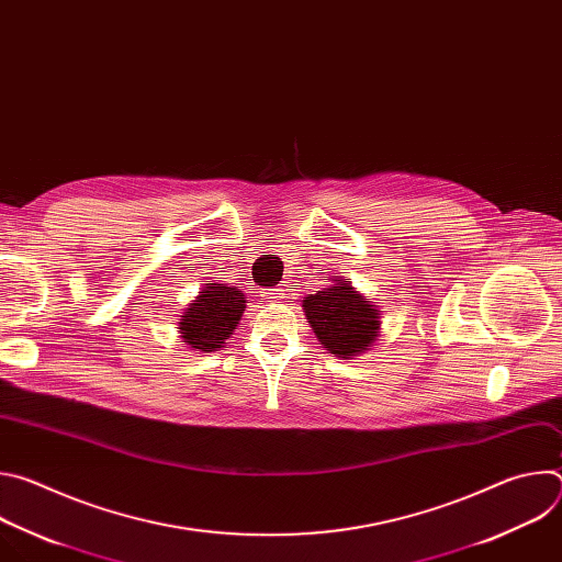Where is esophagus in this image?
<instances>
[{"instance_id":"obj_1","label":"esophagus","mask_w":562,"mask_h":562,"mask_svg":"<svg viewBox=\"0 0 562 562\" xmlns=\"http://www.w3.org/2000/svg\"><path fill=\"white\" fill-rule=\"evenodd\" d=\"M269 297L271 300H282L284 297V289H280V286L278 289H269Z\"/></svg>"}]
</instances>
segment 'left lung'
Returning <instances> with one entry per match:
<instances>
[{
	"label": "left lung",
	"instance_id": "8db88e82",
	"mask_svg": "<svg viewBox=\"0 0 562 562\" xmlns=\"http://www.w3.org/2000/svg\"><path fill=\"white\" fill-rule=\"evenodd\" d=\"M302 306L317 340L338 358L364 351L378 336L380 311L347 280L304 297Z\"/></svg>",
	"mask_w": 562,
	"mask_h": 562
}]
</instances>
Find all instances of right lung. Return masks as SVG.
<instances>
[{
  "label": "right lung",
  "instance_id": "obj_1",
  "mask_svg": "<svg viewBox=\"0 0 562 562\" xmlns=\"http://www.w3.org/2000/svg\"><path fill=\"white\" fill-rule=\"evenodd\" d=\"M245 308V293L226 284H209L200 291L198 300L187 306L178 329L189 347L215 351L228 340Z\"/></svg>",
  "mask_w": 562,
  "mask_h": 562
}]
</instances>
